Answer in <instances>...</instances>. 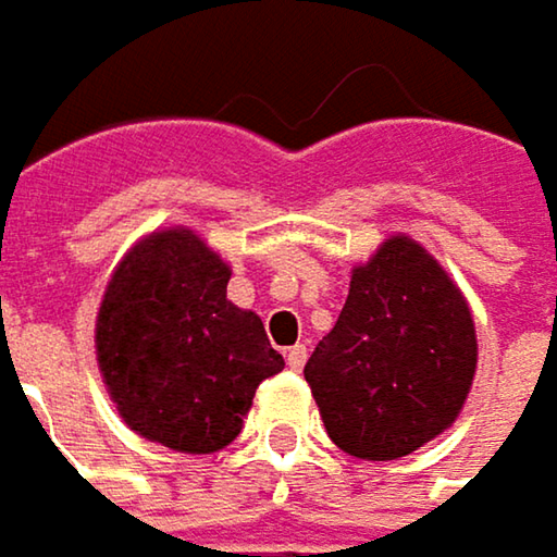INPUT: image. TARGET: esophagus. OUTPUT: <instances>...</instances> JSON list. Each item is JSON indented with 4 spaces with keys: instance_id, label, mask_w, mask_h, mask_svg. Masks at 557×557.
Segmentation results:
<instances>
[{
    "instance_id": "obj_1",
    "label": "esophagus",
    "mask_w": 557,
    "mask_h": 557,
    "mask_svg": "<svg viewBox=\"0 0 557 557\" xmlns=\"http://www.w3.org/2000/svg\"><path fill=\"white\" fill-rule=\"evenodd\" d=\"M305 359H308V346H305V343H298V346H292V349L285 352V362H288L292 372H301V369H305Z\"/></svg>"
}]
</instances>
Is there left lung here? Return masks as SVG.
I'll use <instances>...</instances> for the list:
<instances>
[{
  "instance_id": "left-lung-1",
  "label": "left lung",
  "mask_w": 557,
  "mask_h": 557,
  "mask_svg": "<svg viewBox=\"0 0 557 557\" xmlns=\"http://www.w3.org/2000/svg\"><path fill=\"white\" fill-rule=\"evenodd\" d=\"M478 369L474 317L433 252L407 234L352 265L336 326L305 366L326 436L391 461L458 420Z\"/></svg>"
}]
</instances>
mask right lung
Wrapping results in <instances>:
<instances>
[{"mask_svg": "<svg viewBox=\"0 0 557 557\" xmlns=\"http://www.w3.org/2000/svg\"><path fill=\"white\" fill-rule=\"evenodd\" d=\"M231 265L188 227L153 231L114 265L96 317V359L121 420L188 455L244 430L256 387L285 359L259 313L227 301Z\"/></svg>", "mask_w": 557, "mask_h": 557, "instance_id": "obj_1", "label": "right lung"}]
</instances>
